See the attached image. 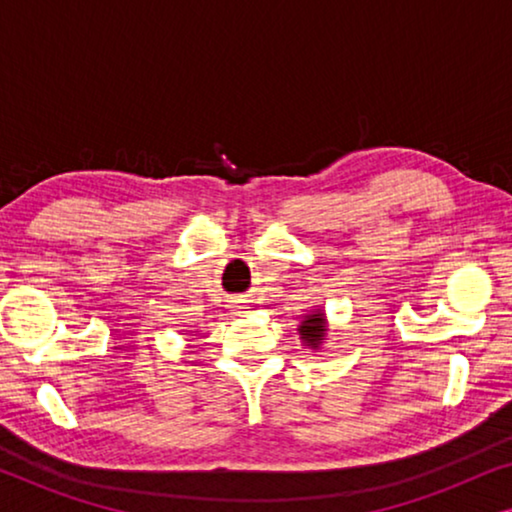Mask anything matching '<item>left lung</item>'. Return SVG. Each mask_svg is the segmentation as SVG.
I'll list each match as a JSON object with an SVG mask.
<instances>
[{"label":"left lung","instance_id":"obj_1","mask_svg":"<svg viewBox=\"0 0 512 512\" xmlns=\"http://www.w3.org/2000/svg\"><path fill=\"white\" fill-rule=\"evenodd\" d=\"M300 335H303V340L307 345L317 347L321 340H324V333H326V319L324 314L317 312V314H310V317H305L303 324H300Z\"/></svg>","mask_w":512,"mask_h":512}]
</instances>
